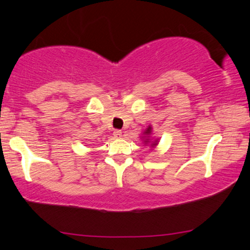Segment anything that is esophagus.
Returning <instances> with one entry per match:
<instances>
[{
	"instance_id": "esophagus-1",
	"label": "esophagus",
	"mask_w": 250,
	"mask_h": 250,
	"mask_svg": "<svg viewBox=\"0 0 250 250\" xmlns=\"http://www.w3.org/2000/svg\"><path fill=\"white\" fill-rule=\"evenodd\" d=\"M113 135H114V137L120 138L122 136V131L121 130H115L114 132H113Z\"/></svg>"
}]
</instances>
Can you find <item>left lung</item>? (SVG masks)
Wrapping results in <instances>:
<instances>
[{
  "instance_id": "obj_1",
  "label": "left lung",
  "mask_w": 250,
  "mask_h": 250,
  "mask_svg": "<svg viewBox=\"0 0 250 250\" xmlns=\"http://www.w3.org/2000/svg\"><path fill=\"white\" fill-rule=\"evenodd\" d=\"M151 131H152V128H151V127H148L147 129H146L145 135H151ZM147 142H148V139H146V142H145V143H147ZM156 144H158V143H156V141H155V142H153V143H152L151 146H155Z\"/></svg>"
}]
</instances>
